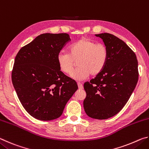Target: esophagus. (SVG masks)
<instances>
[{
	"label": "esophagus",
	"instance_id": "1",
	"mask_svg": "<svg viewBox=\"0 0 149 149\" xmlns=\"http://www.w3.org/2000/svg\"><path fill=\"white\" fill-rule=\"evenodd\" d=\"M77 85H78V88H79V89H82L83 88H84V86H83V85L81 84V83H78Z\"/></svg>",
	"mask_w": 149,
	"mask_h": 149
}]
</instances>
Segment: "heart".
Instances as JSON below:
<instances>
[{"label": "heart", "instance_id": "b5f03b06", "mask_svg": "<svg viewBox=\"0 0 149 149\" xmlns=\"http://www.w3.org/2000/svg\"><path fill=\"white\" fill-rule=\"evenodd\" d=\"M68 53H60L57 62L60 71L70 74L77 62V68L71 77L75 80H84L89 76H96L107 65L109 52L103 44H97L89 39H82L74 42L68 47Z\"/></svg>", "mask_w": 149, "mask_h": 149}]
</instances>
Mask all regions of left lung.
I'll return each mask as SVG.
<instances>
[{
  "instance_id": "1",
  "label": "left lung",
  "mask_w": 149,
  "mask_h": 149,
  "mask_svg": "<svg viewBox=\"0 0 149 149\" xmlns=\"http://www.w3.org/2000/svg\"><path fill=\"white\" fill-rule=\"evenodd\" d=\"M95 35L102 39L109 57L104 70L84 84V107L90 118L106 120L117 114L133 93L138 81V62L134 52L114 35Z\"/></svg>"
}]
</instances>
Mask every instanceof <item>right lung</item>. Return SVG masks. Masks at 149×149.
<instances>
[{
	"label": "right lung",
	"mask_w": 149,
	"mask_h": 149,
	"mask_svg": "<svg viewBox=\"0 0 149 149\" xmlns=\"http://www.w3.org/2000/svg\"><path fill=\"white\" fill-rule=\"evenodd\" d=\"M67 33H43L22 48L14 60L12 81L20 102L39 120L56 119L78 89L60 71L57 56L67 42Z\"/></svg>",
	"instance_id": "1"
}]
</instances>
